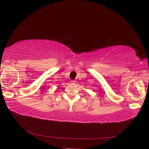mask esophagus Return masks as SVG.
<instances>
[{
	"instance_id": "obj_1",
	"label": "esophagus",
	"mask_w": 149,
	"mask_h": 149,
	"mask_svg": "<svg viewBox=\"0 0 149 149\" xmlns=\"http://www.w3.org/2000/svg\"><path fill=\"white\" fill-rule=\"evenodd\" d=\"M71 83H73V84H75L77 83V81H75V80H72V81H71Z\"/></svg>"
}]
</instances>
